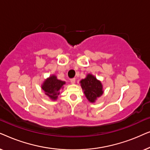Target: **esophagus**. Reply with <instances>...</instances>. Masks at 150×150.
I'll use <instances>...</instances> for the list:
<instances>
[{"label":"esophagus","instance_id":"34e87169","mask_svg":"<svg viewBox=\"0 0 150 150\" xmlns=\"http://www.w3.org/2000/svg\"><path fill=\"white\" fill-rule=\"evenodd\" d=\"M70 82L71 84H74L76 83V79H70Z\"/></svg>","mask_w":150,"mask_h":150}]
</instances>
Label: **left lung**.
<instances>
[{"mask_svg":"<svg viewBox=\"0 0 150 150\" xmlns=\"http://www.w3.org/2000/svg\"><path fill=\"white\" fill-rule=\"evenodd\" d=\"M80 83L85 97L91 103H94L104 93L103 85L101 81L91 74H87L86 78L82 79Z\"/></svg>","mask_w":150,"mask_h":150,"instance_id":"8db88e82","label":"left lung"}]
</instances>
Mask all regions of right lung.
<instances>
[{"instance_id": "1", "label": "right lung", "mask_w": 150, "mask_h": 150, "mask_svg": "<svg viewBox=\"0 0 150 150\" xmlns=\"http://www.w3.org/2000/svg\"><path fill=\"white\" fill-rule=\"evenodd\" d=\"M65 84V81L57 79V76L52 74L44 80L42 84V89L50 100H56L60 93V90L63 89V86Z\"/></svg>"}]
</instances>
